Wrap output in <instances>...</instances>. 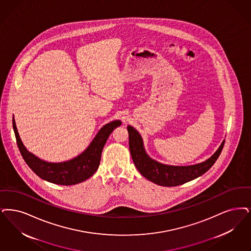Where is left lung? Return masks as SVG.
<instances>
[{"mask_svg":"<svg viewBox=\"0 0 251 251\" xmlns=\"http://www.w3.org/2000/svg\"><path fill=\"white\" fill-rule=\"evenodd\" d=\"M128 131L130 155L134 165L147 179L163 187L179 186L203 175L218 160L225 143L223 141L215 154L201 163L191 166H171L151 159L144 150L138 131L131 126H128Z\"/></svg>","mask_w":251,"mask_h":251,"instance_id":"left-lung-1","label":"left lung"}]
</instances>
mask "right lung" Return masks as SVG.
<instances>
[{"label":"right lung","instance_id":"right-lung-1","mask_svg":"<svg viewBox=\"0 0 251 251\" xmlns=\"http://www.w3.org/2000/svg\"><path fill=\"white\" fill-rule=\"evenodd\" d=\"M120 121H114L104 125L91 142L89 148L71 161L50 163L36 158L23 146L20 140L16 123L13 119V129L20 153L24 161L39 177L54 184L70 186L87 180L99 167L102 149L113 130L120 126Z\"/></svg>","mask_w":251,"mask_h":251}]
</instances>
